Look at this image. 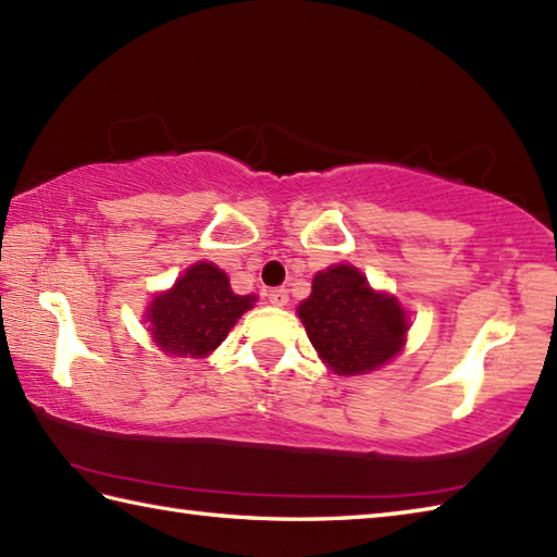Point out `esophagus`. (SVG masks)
<instances>
[{
	"label": "esophagus",
	"mask_w": 557,
	"mask_h": 557,
	"mask_svg": "<svg viewBox=\"0 0 557 557\" xmlns=\"http://www.w3.org/2000/svg\"><path fill=\"white\" fill-rule=\"evenodd\" d=\"M269 302L276 305V308H283V305H288V290L286 288H274L269 290Z\"/></svg>",
	"instance_id": "34e87169"
}]
</instances>
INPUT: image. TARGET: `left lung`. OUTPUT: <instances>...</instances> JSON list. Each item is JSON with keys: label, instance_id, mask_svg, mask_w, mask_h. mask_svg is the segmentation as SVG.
<instances>
[{"label": "left lung", "instance_id": "obj_1", "mask_svg": "<svg viewBox=\"0 0 557 557\" xmlns=\"http://www.w3.org/2000/svg\"><path fill=\"white\" fill-rule=\"evenodd\" d=\"M298 314L317 354L338 374L384 366L401 350L408 329L399 302L374 293L368 278L348 264L320 271Z\"/></svg>", "mask_w": 557, "mask_h": 557}]
</instances>
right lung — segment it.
<instances>
[{
	"instance_id": "1",
	"label": "right lung",
	"mask_w": 557,
	"mask_h": 557,
	"mask_svg": "<svg viewBox=\"0 0 557 557\" xmlns=\"http://www.w3.org/2000/svg\"><path fill=\"white\" fill-rule=\"evenodd\" d=\"M255 295H235L219 267L199 262L173 290L158 295L149 310L156 344L173 356L201 358L211 354L237 317L252 308Z\"/></svg>"
}]
</instances>
